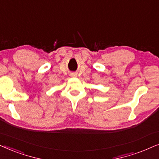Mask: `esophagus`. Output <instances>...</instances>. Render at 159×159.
<instances>
[{"label":"esophagus","mask_w":159,"mask_h":159,"mask_svg":"<svg viewBox=\"0 0 159 159\" xmlns=\"http://www.w3.org/2000/svg\"><path fill=\"white\" fill-rule=\"evenodd\" d=\"M70 76H71V77H77V74H75V73H71V74H70Z\"/></svg>","instance_id":"esophagus-1"}]
</instances>
